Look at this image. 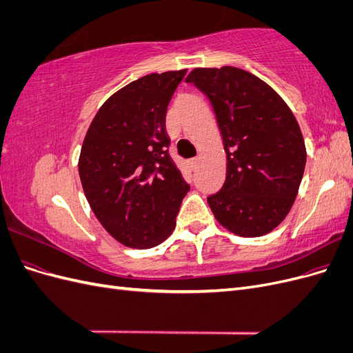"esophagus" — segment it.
I'll return each mask as SVG.
<instances>
[{"instance_id":"esophagus-1","label":"esophagus","mask_w":353,"mask_h":353,"mask_svg":"<svg viewBox=\"0 0 353 353\" xmlns=\"http://www.w3.org/2000/svg\"><path fill=\"white\" fill-rule=\"evenodd\" d=\"M188 165H190V168L191 169H197V166H199V157H194V159H190L188 160Z\"/></svg>"}]
</instances>
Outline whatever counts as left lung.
<instances>
[{
    "mask_svg": "<svg viewBox=\"0 0 353 353\" xmlns=\"http://www.w3.org/2000/svg\"><path fill=\"white\" fill-rule=\"evenodd\" d=\"M185 81L209 99L227 154L225 183L208 197L213 215L240 237L271 232L290 212L306 163L294 114L248 70L196 68Z\"/></svg>",
    "mask_w": 353,
    "mask_h": 353,
    "instance_id": "1",
    "label": "left lung"
}]
</instances>
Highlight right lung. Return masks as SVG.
Masks as SVG:
<instances>
[{"mask_svg": "<svg viewBox=\"0 0 353 353\" xmlns=\"http://www.w3.org/2000/svg\"><path fill=\"white\" fill-rule=\"evenodd\" d=\"M187 69L150 73L104 101L83 138L79 178L104 230L128 248L166 240L190 185L168 153V104Z\"/></svg>", "mask_w": 353, "mask_h": 353, "instance_id": "add662e5", "label": "right lung"}]
</instances>
